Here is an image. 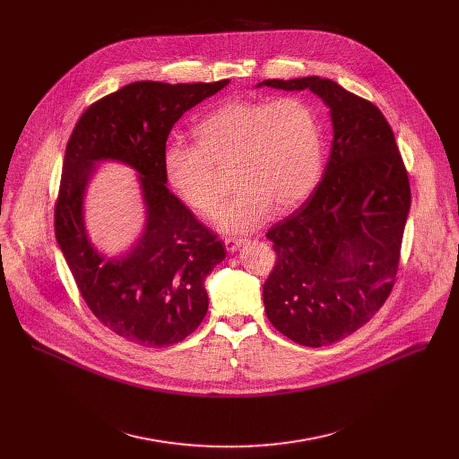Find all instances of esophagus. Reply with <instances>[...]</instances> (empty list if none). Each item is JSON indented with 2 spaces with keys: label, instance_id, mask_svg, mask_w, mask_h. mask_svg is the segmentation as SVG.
Segmentation results:
<instances>
[{
  "label": "esophagus",
  "instance_id": "34e87169",
  "mask_svg": "<svg viewBox=\"0 0 459 459\" xmlns=\"http://www.w3.org/2000/svg\"><path fill=\"white\" fill-rule=\"evenodd\" d=\"M223 241H225V247H227L229 252H236V250L247 241V238H241V236H227Z\"/></svg>",
  "mask_w": 459,
  "mask_h": 459
}]
</instances>
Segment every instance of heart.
Here are the masks:
<instances>
[{"instance_id":"b5f03b06","label":"heart","mask_w":459,"mask_h":459,"mask_svg":"<svg viewBox=\"0 0 459 459\" xmlns=\"http://www.w3.org/2000/svg\"><path fill=\"white\" fill-rule=\"evenodd\" d=\"M195 145L163 149V172L178 198L202 216L223 204L232 167L238 194L218 214L225 230L264 223L274 207L287 212L305 202L323 174L325 145L317 110L303 98L229 100L194 125Z\"/></svg>"}]
</instances>
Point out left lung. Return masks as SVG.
Instances as JSON below:
<instances>
[{
    "mask_svg": "<svg viewBox=\"0 0 459 459\" xmlns=\"http://www.w3.org/2000/svg\"><path fill=\"white\" fill-rule=\"evenodd\" d=\"M310 89L331 108L334 140L310 198L273 225L276 265L264 285L269 321L305 345H333L363 326L396 283L411 209L409 174L381 110L336 82L257 83Z\"/></svg>",
    "mask_w": 459,
    "mask_h": 459,
    "instance_id": "obj_1",
    "label": "left lung"
}]
</instances>
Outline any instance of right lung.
I'll list each match as a JSON object with an SVG mask.
<instances>
[{"label":"right lung","instance_id":"right-lung-1","mask_svg":"<svg viewBox=\"0 0 459 459\" xmlns=\"http://www.w3.org/2000/svg\"><path fill=\"white\" fill-rule=\"evenodd\" d=\"M229 85L136 82L94 101L67 143L54 205V230L91 312L114 334L143 347H170L190 336L209 308L205 276L225 245L167 188L163 149L174 123ZM117 159L143 174L148 227L137 247L105 260L82 225V194L93 165Z\"/></svg>","mask_w":459,"mask_h":459}]
</instances>
